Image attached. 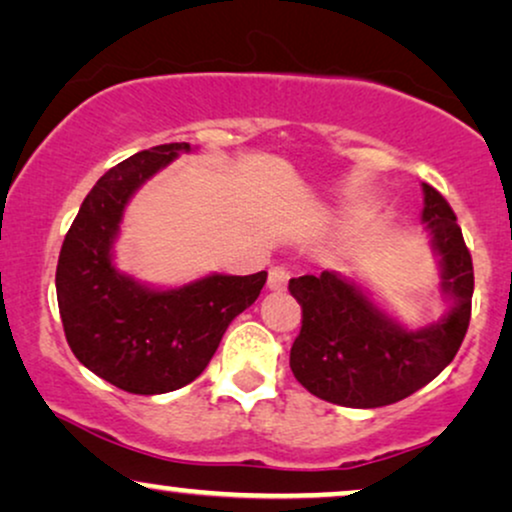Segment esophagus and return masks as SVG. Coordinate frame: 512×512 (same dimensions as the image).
I'll list each match as a JSON object with an SVG mask.
<instances>
[{"instance_id":"34e87169","label":"esophagus","mask_w":512,"mask_h":512,"mask_svg":"<svg viewBox=\"0 0 512 512\" xmlns=\"http://www.w3.org/2000/svg\"><path fill=\"white\" fill-rule=\"evenodd\" d=\"M290 281V269L283 267V264H276V267L269 269V278H267V286L269 290H283L288 286Z\"/></svg>"}]
</instances>
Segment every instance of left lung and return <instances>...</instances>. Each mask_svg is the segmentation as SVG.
Segmentation results:
<instances>
[{
    "mask_svg": "<svg viewBox=\"0 0 512 512\" xmlns=\"http://www.w3.org/2000/svg\"><path fill=\"white\" fill-rule=\"evenodd\" d=\"M423 193V222L442 257V288L456 307L423 331H406L340 274L290 278V295L302 307L290 368L314 397L378 409L406 399L454 361L470 323L472 257L446 198L430 184H423Z\"/></svg>",
    "mask_w": 512,
    "mask_h": 512,
    "instance_id": "left-lung-1",
    "label": "left lung"
}]
</instances>
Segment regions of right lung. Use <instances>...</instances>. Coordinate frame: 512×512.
<instances>
[{
	"label": "right lung",
	"instance_id": "obj_1",
	"mask_svg": "<svg viewBox=\"0 0 512 512\" xmlns=\"http://www.w3.org/2000/svg\"><path fill=\"white\" fill-rule=\"evenodd\" d=\"M189 148L186 141L153 146L111 167L84 198L58 255V312L70 349L89 371L132 394H165L196 380L229 323L267 283V271H257L148 290L115 271L111 248L127 200Z\"/></svg>",
	"mask_w": 512,
	"mask_h": 512
}]
</instances>
